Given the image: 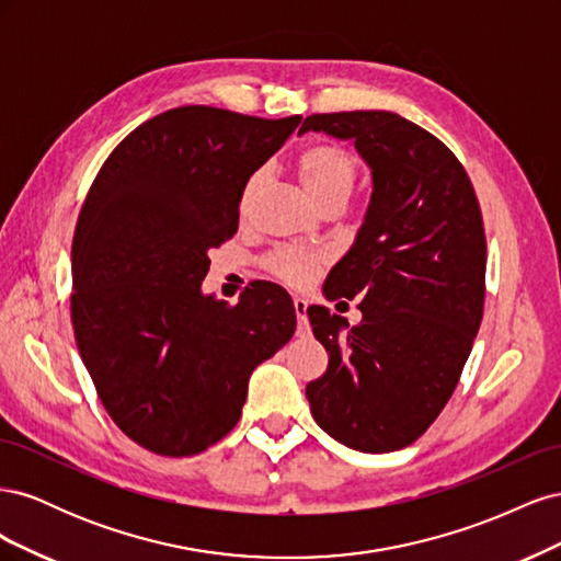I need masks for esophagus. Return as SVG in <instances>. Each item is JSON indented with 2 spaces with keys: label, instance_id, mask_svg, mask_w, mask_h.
<instances>
[{
  "label": "esophagus",
  "instance_id": "34e87169",
  "mask_svg": "<svg viewBox=\"0 0 561 561\" xmlns=\"http://www.w3.org/2000/svg\"><path fill=\"white\" fill-rule=\"evenodd\" d=\"M307 309H309L307 299L295 297V313H297V318H299V328H301V325L307 328Z\"/></svg>",
  "mask_w": 561,
  "mask_h": 561
}]
</instances>
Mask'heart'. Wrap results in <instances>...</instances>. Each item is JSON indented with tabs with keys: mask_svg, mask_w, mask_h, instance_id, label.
<instances>
[{
	"mask_svg": "<svg viewBox=\"0 0 561 561\" xmlns=\"http://www.w3.org/2000/svg\"><path fill=\"white\" fill-rule=\"evenodd\" d=\"M297 175L304 190L318 203H325L334 196H346L353 192L355 178H358V165L355 159L348 154L344 147L332 142H318L307 147L297 159ZM254 186H257V178H252L245 186L241 208L245 210L252 198ZM271 274L293 283L301 285L307 283L316 268V254L301 252V250H278L268 257Z\"/></svg>",
	"mask_w": 561,
	"mask_h": 561,
	"instance_id": "1",
	"label": "heart"
}]
</instances>
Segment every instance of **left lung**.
I'll return each mask as SVG.
<instances>
[{"instance_id": "8db88e82", "label": "left lung", "mask_w": 561, "mask_h": 561, "mask_svg": "<svg viewBox=\"0 0 561 561\" xmlns=\"http://www.w3.org/2000/svg\"><path fill=\"white\" fill-rule=\"evenodd\" d=\"M309 130L353 142L371 173L363 225L322 285L328 299L363 297V320L307 309L330 355L307 386L311 414L355 451H396L443 412L480 330V203L451 151L400 114H311L299 135Z\"/></svg>"}]
</instances>
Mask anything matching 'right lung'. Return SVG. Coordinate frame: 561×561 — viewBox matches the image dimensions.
<instances>
[{
    "mask_svg": "<svg viewBox=\"0 0 561 561\" xmlns=\"http://www.w3.org/2000/svg\"><path fill=\"white\" fill-rule=\"evenodd\" d=\"M301 116L175 107L122 140L79 213L72 325L107 414L133 443L192 456L241 419L252 369L290 342L293 299L248 287L236 307L203 293L208 252L239 229L252 173Z\"/></svg>",
    "mask_w": 561,
    "mask_h": 561,
    "instance_id": "1",
    "label": "right lung"
}]
</instances>
